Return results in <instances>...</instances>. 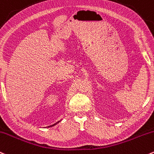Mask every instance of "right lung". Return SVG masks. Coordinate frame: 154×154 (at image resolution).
Returning <instances> with one entry per match:
<instances>
[{"label": "right lung", "mask_w": 154, "mask_h": 154, "mask_svg": "<svg viewBox=\"0 0 154 154\" xmlns=\"http://www.w3.org/2000/svg\"><path fill=\"white\" fill-rule=\"evenodd\" d=\"M60 121H58V122H57V123H55V124H54L53 125H51V126H47V128H50V127H52V126H55V125H56L57 124H58V123H59V122H60Z\"/></svg>", "instance_id": "obj_1"}]
</instances>
